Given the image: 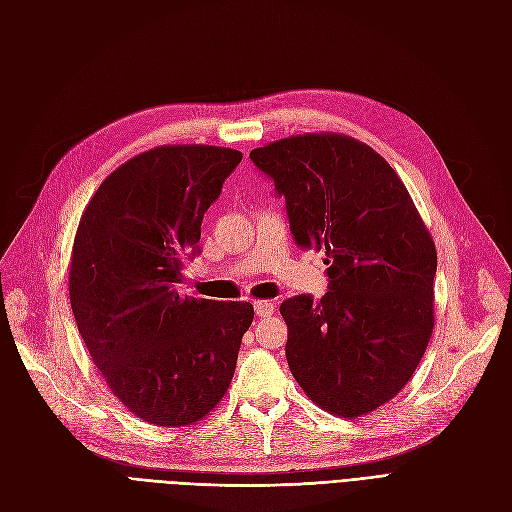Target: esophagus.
Here are the masks:
<instances>
[{"mask_svg":"<svg viewBox=\"0 0 512 512\" xmlns=\"http://www.w3.org/2000/svg\"><path fill=\"white\" fill-rule=\"evenodd\" d=\"M254 311H256L258 317H269V315H273L275 305L271 301H256L254 303Z\"/></svg>","mask_w":512,"mask_h":512,"instance_id":"obj_1","label":"esophagus"}]
</instances>
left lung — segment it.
<instances>
[{"mask_svg":"<svg viewBox=\"0 0 512 512\" xmlns=\"http://www.w3.org/2000/svg\"><path fill=\"white\" fill-rule=\"evenodd\" d=\"M286 199L301 248L326 252L328 292L288 298L286 358L324 411L362 417L413 377L434 328L436 248L381 154L339 133L292 135L250 152Z\"/></svg>","mask_w":512,"mask_h":512,"instance_id":"8db88e82","label":"left lung"}]
</instances>
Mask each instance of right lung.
Masks as SVG:
<instances>
[{
    "mask_svg": "<svg viewBox=\"0 0 512 512\" xmlns=\"http://www.w3.org/2000/svg\"><path fill=\"white\" fill-rule=\"evenodd\" d=\"M243 154L158 146L101 182L80 218L69 303L114 396L154 426H192L233 381L250 303L182 296L201 222Z\"/></svg>",
    "mask_w": 512,
    "mask_h": 512,
    "instance_id": "1",
    "label": "right lung"
}]
</instances>
